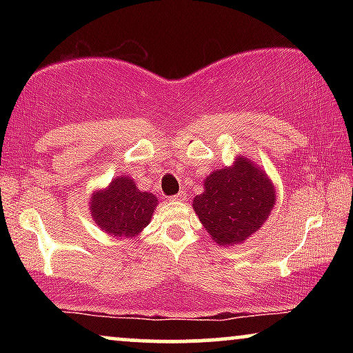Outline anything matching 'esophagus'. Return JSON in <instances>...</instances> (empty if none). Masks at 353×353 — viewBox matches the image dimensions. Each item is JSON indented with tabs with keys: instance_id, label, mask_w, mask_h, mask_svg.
<instances>
[{
	"instance_id": "esophagus-1",
	"label": "esophagus",
	"mask_w": 353,
	"mask_h": 353,
	"mask_svg": "<svg viewBox=\"0 0 353 353\" xmlns=\"http://www.w3.org/2000/svg\"><path fill=\"white\" fill-rule=\"evenodd\" d=\"M172 201L173 202H185L186 201V192L185 191H180L178 194L172 196Z\"/></svg>"
}]
</instances>
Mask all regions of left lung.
Listing matches in <instances>:
<instances>
[{
    "label": "left lung",
    "instance_id": "obj_1",
    "mask_svg": "<svg viewBox=\"0 0 353 353\" xmlns=\"http://www.w3.org/2000/svg\"><path fill=\"white\" fill-rule=\"evenodd\" d=\"M276 204V190L262 167L238 154L228 167L204 180V192L192 209L214 243L223 248L243 244L262 228Z\"/></svg>",
    "mask_w": 353,
    "mask_h": 353
}]
</instances>
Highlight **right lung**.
<instances>
[{
  "instance_id": "1",
  "label": "right lung",
  "mask_w": 353,
  "mask_h": 353,
  "mask_svg": "<svg viewBox=\"0 0 353 353\" xmlns=\"http://www.w3.org/2000/svg\"><path fill=\"white\" fill-rule=\"evenodd\" d=\"M157 204L152 192L138 190L133 178L120 175L91 192L88 209L101 231L114 238L133 239L151 223Z\"/></svg>"
}]
</instances>
